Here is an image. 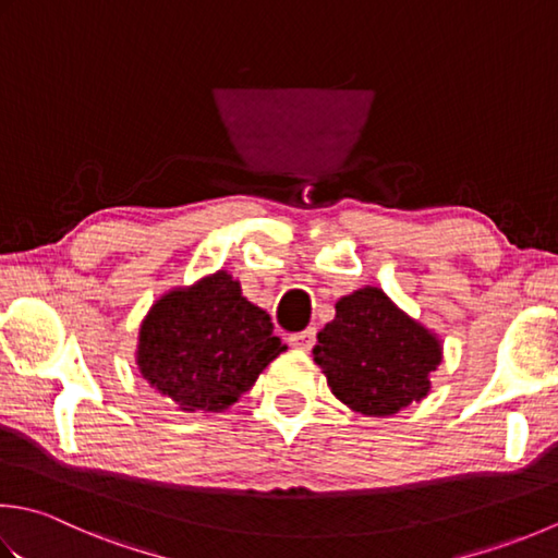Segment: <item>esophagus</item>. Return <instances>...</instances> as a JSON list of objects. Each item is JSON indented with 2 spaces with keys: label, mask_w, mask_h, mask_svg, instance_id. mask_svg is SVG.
I'll return each instance as SVG.
<instances>
[{
  "label": "esophagus",
  "mask_w": 558,
  "mask_h": 558,
  "mask_svg": "<svg viewBox=\"0 0 558 558\" xmlns=\"http://www.w3.org/2000/svg\"><path fill=\"white\" fill-rule=\"evenodd\" d=\"M288 341L292 348H300V351H312V345L316 341V329H304L300 333H292Z\"/></svg>",
  "instance_id": "1"
}]
</instances>
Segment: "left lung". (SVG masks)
<instances>
[{
    "instance_id": "left-lung-1",
    "label": "left lung",
    "mask_w": 558,
    "mask_h": 558,
    "mask_svg": "<svg viewBox=\"0 0 558 558\" xmlns=\"http://www.w3.org/2000/svg\"><path fill=\"white\" fill-rule=\"evenodd\" d=\"M312 355L343 403L365 416H391L428 395L442 353L385 292L365 288L336 302V319L316 336Z\"/></svg>"
}]
</instances>
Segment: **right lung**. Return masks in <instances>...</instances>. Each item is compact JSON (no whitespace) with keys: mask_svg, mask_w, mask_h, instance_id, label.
Listing matches in <instances>:
<instances>
[{"mask_svg":"<svg viewBox=\"0 0 558 558\" xmlns=\"http://www.w3.org/2000/svg\"><path fill=\"white\" fill-rule=\"evenodd\" d=\"M270 316L242 298L225 270L173 290L140 329V373L181 411H222L286 351Z\"/></svg>","mask_w":558,"mask_h":558,"instance_id":"add662e5","label":"right lung"}]
</instances>
